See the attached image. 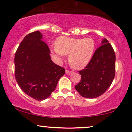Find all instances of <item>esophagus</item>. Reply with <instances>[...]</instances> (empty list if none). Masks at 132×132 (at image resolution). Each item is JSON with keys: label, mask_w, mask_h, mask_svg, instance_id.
I'll list each match as a JSON object with an SVG mask.
<instances>
[{"label": "esophagus", "mask_w": 132, "mask_h": 132, "mask_svg": "<svg viewBox=\"0 0 132 132\" xmlns=\"http://www.w3.org/2000/svg\"><path fill=\"white\" fill-rule=\"evenodd\" d=\"M71 73H72L71 71H68V70H65V74H66V75H70V74H71Z\"/></svg>", "instance_id": "34e87169"}]
</instances>
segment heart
<instances>
[{
  "label": "heart",
  "instance_id": "obj_1",
  "mask_svg": "<svg viewBox=\"0 0 132 132\" xmlns=\"http://www.w3.org/2000/svg\"><path fill=\"white\" fill-rule=\"evenodd\" d=\"M95 48V41L92 38H75L62 36L55 42L52 50L56 56L62 59L64 55H68V61L72 68L82 69L89 64Z\"/></svg>",
  "mask_w": 132,
  "mask_h": 132
}]
</instances>
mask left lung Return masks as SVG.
I'll return each instance as SVG.
<instances>
[{"instance_id":"1","label":"left lung","mask_w":132,"mask_h":132,"mask_svg":"<svg viewBox=\"0 0 132 132\" xmlns=\"http://www.w3.org/2000/svg\"><path fill=\"white\" fill-rule=\"evenodd\" d=\"M79 73L82 79L75 88L81 96L94 98L107 91L115 74V54L107 39H102L89 64Z\"/></svg>"}]
</instances>
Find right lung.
Returning <instances> with one entry per match:
<instances>
[{
  "mask_svg": "<svg viewBox=\"0 0 132 132\" xmlns=\"http://www.w3.org/2000/svg\"><path fill=\"white\" fill-rule=\"evenodd\" d=\"M37 31L29 34L15 55V77L25 94L38 101L47 98L55 91L65 69L51 60L50 51Z\"/></svg>",
  "mask_w": 132,
  "mask_h": 132,
  "instance_id": "obj_1",
  "label": "right lung"
}]
</instances>
